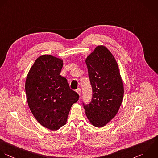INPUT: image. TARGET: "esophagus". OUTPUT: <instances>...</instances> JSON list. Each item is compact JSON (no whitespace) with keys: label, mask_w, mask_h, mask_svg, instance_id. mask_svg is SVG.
Returning <instances> with one entry per match:
<instances>
[{"label":"esophagus","mask_w":158,"mask_h":158,"mask_svg":"<svg viewBox=\"0 0 158 158\" xmlns=\"http://www.w3.org/2000/svg\"><path fill=\"white\" fill-rule=\"evenodd\" d=\"M76 92H77V94H79V95L81 96V89L80 88H79V89H77L76 90Z\"/></svg>","instance_id":"34e87169"}]
</instances>
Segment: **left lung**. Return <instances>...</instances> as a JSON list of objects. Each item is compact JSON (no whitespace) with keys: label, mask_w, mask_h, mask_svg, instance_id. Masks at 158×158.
<instances>
[{"label":"left lung","mask_w":158,"mask_h":158,"mask_svg":"<svg viewBox=\"0 0 158 158\" xmlns=\"http://www.w3.org/2000/svg\"><path fill=\"white\" fill-rule=\"evenodd\" d=\"M85 63L92 87V98L84 105L87 119L102 127L118 113L124 96V85L119 67L113 54L103 45H98Z\"/></svg>","instance_id":"left-lung-1"}]
</instances>
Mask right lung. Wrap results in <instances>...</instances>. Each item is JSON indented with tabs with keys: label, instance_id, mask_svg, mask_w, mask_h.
I'll return each mask as SVG.
<instances>
[{
	"label": "right lung",
	"instance_id": "1",
	"mask_svg": "<svg viewBox=\"0 0 158 158\" xmlns=\"http://www.w3.org/2000/svg\"><path fill=\"white\" fill-rule=\"evenodd\" d=\"M63 61L50 55L37 58L25 82L28 106L39 124L52 131L66 124L72 105L79 95L60 75Z\"/></svg>",
	"mask_w": 158,
	"mask_h": 158
}]
</instances>
